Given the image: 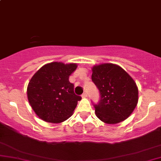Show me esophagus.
Instances as JSON below:
<instances>
[{
	"mask_svg": "<svg viewBox=\"0 0 161 161\" xmlns=\"http://www.w3.org/2000/svg\"><path fill=\"white\" fill-rule=\"evenodd\" d=\"M82 98H86V97H87V92H83V93L82 94Z\"/></svg>",
	"mask_w": 161,
	"mask_h": 161,
	"instance_id": "obj_1",
	"label": "esophagus"
}]
</instances>
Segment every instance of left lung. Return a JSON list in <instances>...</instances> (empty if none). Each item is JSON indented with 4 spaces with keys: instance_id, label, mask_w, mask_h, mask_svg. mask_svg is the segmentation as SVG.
<instances>
[{
    "instance_id": "obj_1",
    "label": "left lung",
    "mask_w": 161,
    "mask_h": 161,
    "mask_svg": "<svg viewBox=\"0 0 161 161\" xmlns=\"http://www.w3.org/2000/svg\"><path fill=\"white\" fill-rule=\"evenodd\" d=\"M92 81L100 99L93 103L96 115L107 124H117L129 118L138 103V88L120 66L103 64L92 68Z\"/></svg>"
}]
</instances>
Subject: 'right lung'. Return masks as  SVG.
Wrapping results in <instances>:
<instances>
[{"instance_id": "1", "label": "right lung", "mask_w": 161, "mask_h": 161, "mask_svg": "<svg viewBox=\"0 0 161 161\" xmlns=\"http://www.w3.org/2000/svg\"><path fill=\"white\" fill-rule=\"evenodd\" d=\"M76 64L52 62L45 64L32 76L27 87V96L32 110L43 121L60 123L70 118L80 96L74 92L69 75Z\"/></svg>"}]
</instances>
